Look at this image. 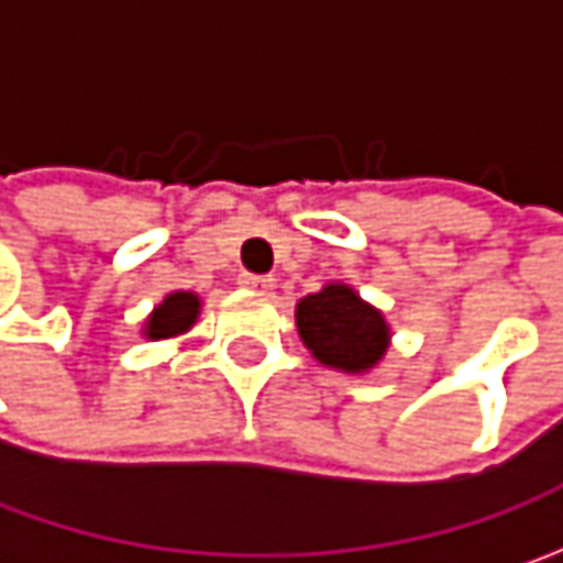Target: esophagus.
Instances as JSON below:
<instances>
[{
	"instance_id": "34e87169",
	"label": "esophagus",
	"mask_w": 563,
	"mask_h": 563,
	"mask_svg": "<svg viewBox=\"0 0 563 563\" xmlns=\"http://www.w3.org/2000/svg\"><path fill=\"white\" fill-rule=\"evenodd\" d=\"M241 285H244V288H250V291H272V288H275V278H272V275H250V272H244V275H241Z\"/></svg>"
}]
</instances>
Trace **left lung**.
<instances>
[{
  "label": "left lung",
  "mask_w": 563,
  "mask_h": 563,
  "mask_svg": "<svg viewBox=\"0 0 563 563\" xmlns=\"http://www.w3.org/2000/svg\"><path fill=\"white\" fill-rule=\"evenodd\" d=\"M297 332L313 357L332 369L366 373L388 351V325L347 285H325L297 303Z\"/></svg>",
  "instance_id": "1"
}]
</instances>
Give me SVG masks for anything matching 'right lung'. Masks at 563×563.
Wrapping results in <instances>:
<instances>
[{"label":"right lung","instance_id":"add662e5","mask_svg":"<svg viewBox=\"0 0 563 563\" xmlns=\"http://www.w3.org/2000/svg\"><path fill=\"white\" fill-rule=\"evenodd\" d=\"M197 313H200V297L190 291H175L165 297L163 303L153 310V316L146 319V329L143 335L159 341V338H172L187 332L194 322H197Z\"/></svg>","mask_w":563,"mask_h":563}]
</instances>
